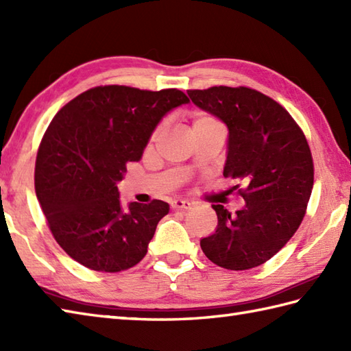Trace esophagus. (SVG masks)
Wrapping results in <instances>:
<instances>
[{
	"instance_id": "34e87169",
	"label": "esophagus",
	"mask_w": 351,
	"mask_h": 351,
	"mask_svg": "<svg viewBox=\"0 0 351 351\" xmlns=\"http://www.w3.org/2000/svg\"><path fill=\"white\" fill-rule=\"evenodd\" d=\"M171 208H173V210H189V208H191V202L184 199H175L171 200Z\"/></svg>"
}]
</instances>
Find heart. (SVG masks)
<instances>
[{
  "label": "heart",
  "mask_w": 351,
  "mask_h": 351,
  "mask_svg": "<svg viewBox=\"0 0 351 351\" xmlns=\"http://www.w3.org/2000/svg\"><path fill=\"white\" fill-rule=\"evenodd\" d=\"M208 123H220V122L217 121V119H214V117H211V116H197V117L195 119V122H193V126L208 125ZM161 128H162V125H158V126H156V128L152 131V134H151V141H154L156 137H158V134H160Z\"/></svg>",
  "instance_id": "b5f03b06"
}]
</instances>
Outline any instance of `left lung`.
Listing matches in <instances>:
<instances>
[{
    "label": "left lung",
    "mask_w": 351,
    "mask_h": 351,
    "mask_svg": "<svg viewBox=\"0 0 351 351\" xmlns=\"http://www.w3.org/2000/svg\"><path fill=\"white\" fill-rule=\"evenodd\" d=\"M193 104L229 130L223 176L241 181L240 211L213 205L217 229L200 240L206 258L226 270H249L273 258L295 234L314 185V161L300 126L280 104L249 87L187 90Z\"/></svg>",
    "instance_id": "8db88e82"
}]
</instances>
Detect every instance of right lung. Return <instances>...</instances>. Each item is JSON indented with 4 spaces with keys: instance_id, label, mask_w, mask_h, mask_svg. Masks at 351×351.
I'll use <instances>...</instances> for the list:
<instances>
[{
    "instance_id": "1",
    "label": "right lung",
    "mask_w": 351,
    "mask_h": 351,
    "mask_svg": "<svg viewBox=\"0 0 351 351\" xmlns=\"http://www.w3.org/2000/svg\"><path fill=\"white\" fill-rule=\"evenodd\" d=\"M187 102L178 88L98 86L52 119L37 151L34 189L52 237L77 263L117 273L145 258L169 204L154 199L123 210L116 184L162 116Z\"/></svg>"
}]
</instances>
